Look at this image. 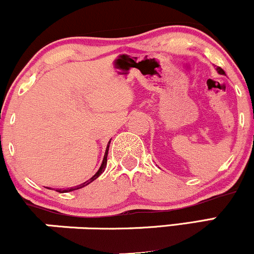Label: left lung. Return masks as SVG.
I'll use <instances>...</instances> for the list:
<instances>
[{
    "instance_id": "8db88e82",
    "label": "left lung",
    "mask_w": 254,
    "mask_h": 254,
    "mask_svg": "<svg viewBox=\"0 0 254 254\" xmlns=\"http://www.w3.org/2000/svg\"><path fill=\"white\" fill-rule=\"evenodd\" d=\"M216 70H217L218 74H221V75H226V72H224V71H223V69H222V68H220V66H217Z\"/></svg>"
}]
</instances>
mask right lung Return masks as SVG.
Masks as SVG:
<instances>
[{"instance_id":"add662e5","label":"right lung","mask_w":254,"mask_h":254,"mask_svg":"<svg viewBox=\"0 0 254 254\" xmlns=\"http://www.w3.org/2000/svg\"><path fill=\"white\" fill-rule=\"evenodd\" d=\"M110 143H111V141L109 142V144H107V147H106V151H105V155H104L103 162H101L100 168H99L97 173H95L94 176H93L92 178H90L89 180H87V182H84V183H82V184H80V185H77V186H72V188H68V189H58V190H56V191L61 192V193H64V192L75 191V190H78V189H82V188H84V186H87V185H88V184H90L92 182H94V180L97 179V178H98L99 176H100V174L103 173V172L105 171V168H106V165H107V154H109V147H110Z\"/></svg>"}]
</instances>
